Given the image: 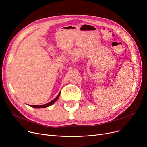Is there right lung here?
Segmentation results:
<instances>
[{
  "label": "right lung",
  "mask_w": 147,
  "mask_h": 147,
  "mask_svg": "<svg viewBox=\"0 0 147 147\" xmlns=\"http://www.w3.org/2000/svg\"><path fill=\"white\" fill-rule=\"evenodd\" d=\"M60 93L59 92L58 95H57V96L56 97V98L55 99H53V100H51V102H49V103H47L46 104H43V105H30V107H34V108H45V107H48L51 105L52 104H53L55 103V102L58 99L59 97V95H60Z\"/></svg>",
  "instance_id": "1"
}]
</instances>
